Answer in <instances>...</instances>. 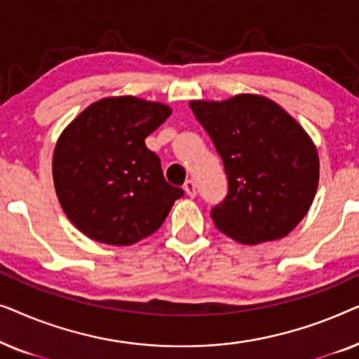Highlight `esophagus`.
I'll return each mask as SVG.
<instances>
[{"label":"esophagus","instance_id":"esophagus-1","mask_svg":"<svg viewBox=\"0 0 359 359\" xmlns=\"http://www.w3.org/2000/svg\"><path fill=\"white\" fill-rule=\"evenodd\" d=\"M183 189H184V193L189 196V198H194V196H196V184H194L193 180L186 181L184 186H183Z\"/></svg>","mask_w":359,"mask_h":359}]
</instances>
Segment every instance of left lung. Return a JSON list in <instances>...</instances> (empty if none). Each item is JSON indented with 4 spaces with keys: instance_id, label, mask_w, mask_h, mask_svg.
<instances>
[{
    "instance_id": "1",
    "label": "left lung",
    "mask_w": 359,
    "mask_h": 359,
    "mask_svg": "<svg viewBox=\"0 0 359 359\" xmlns=\"http://www.w3.org/2000/svg\"><path fill=\"white\" fill-rule=\"evenodd\" d=\"M189 106L214 142L229 181L225 199L210 210L215 227L247 245L286 237L307 214L318 186L311 137L263 96Z\"/></svg>"
}]
</instances>
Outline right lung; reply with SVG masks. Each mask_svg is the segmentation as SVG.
<instances>
[{
    "instance_id": "obj_1",
    "label": "right lung",
    "mask_w": 359,
    "mask_h": 359,
    "mask_svg": "<svg viewBox=\"0 0 359 359\" xmlns=\"http://www.w3.org/2000/svg\"><path fill=\"white\" fill-rule=\"evenodd\" d=\"M171 116L134 96L88 106L53 151V184L67 217L96 242L132 245L156 232L184 191L166 183L145 139Z\"/></svg>"
}]
</instances>
